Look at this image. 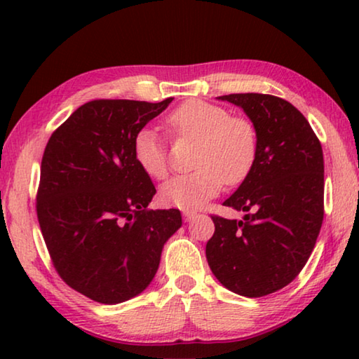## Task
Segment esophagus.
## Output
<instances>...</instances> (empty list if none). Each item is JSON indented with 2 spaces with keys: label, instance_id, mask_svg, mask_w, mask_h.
<instances>
[{
  "label": "esophagus",
  "instance_id": "esophagus-1",
  "mask_svg": "<svg viewBox=\"0 0 359 359\" xmlns=\"http://www.w3.org/2000/svg\"><path fill=\"white\" fill-rule=\"evenodd\" d=\"M194 217H196V214H194V212H191V210H184V218H185V222H190V220H193Z\"/></svg>",
  "mask_w": 359,
  "mask_h": 359
}]
</instances>
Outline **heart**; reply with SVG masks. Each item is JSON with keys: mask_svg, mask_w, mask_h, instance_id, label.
<instances>
[{"mask_svg": "<svg viewBox=\"0 0 359 359\" xmlns=\"http://www.w3.org/2000/svg\"><path fill=\"white\" fill-rule=\"evenodd\" d=\"M166 125L175 141H198L191 163L196 171L166 182L158 194L161 204L199 209L224 184L239 185L250 175L258 156V133L248 118L231 115L223 106L191 100L175 107ZM133 156L150 179L161 180L169 174L168 149L154 130L136 133Z\"/></svg>", "mask_w": 359, "mask_h": 359, "instance_id": "obj_1", "label": "heart"}]
</instances>
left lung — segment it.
<instances>
[{"instance_id": "8db88e82", "label": "left lung", "mask_w": 359, "mask_h": 359, "mask_svg": "<svg viewBox=\"0 0 359 359\" xmlns=\"http://www.w3.org/2000/svg\"><path fill=\"white\" fill-rule=\"evenodd\" d=\"M244 109L258 133V156L248 177L223 205L244 220L212 215L205 258L228 290L261 297L299 276L325 215L323 150L307 118L278 96H218Z\"/></svg>"}]
</instances>
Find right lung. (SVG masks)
<instances>
[{
  "instance_id": "right-lung-1",
  "label": "right lung",
  "mask_w": 359,
  "mask_h": 359,
  "mask_svg": "<svg viewBox=\"0 0 359 359\" xmlns=\"http://www.w3.org/2000/svg\"><path fill=\"white\" fill-rule=\"evenodd\" d=\"M174 98L93 100L52 133L36 194L42 238L62 280L101 304L149 287L179 209L151 210L156 193L133 156V139Z\"/></svg>"
}]
</instances>
